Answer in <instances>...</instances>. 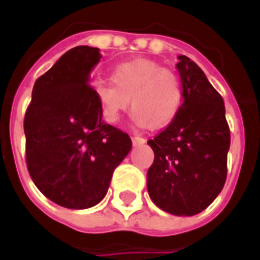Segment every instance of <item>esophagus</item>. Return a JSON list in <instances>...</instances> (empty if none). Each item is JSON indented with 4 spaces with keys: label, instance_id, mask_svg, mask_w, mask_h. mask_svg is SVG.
Returning <instances> with one entry per match:
<instances>
[{
    "label": "esophagus",
    "instance_id": "obj_1",
    "mask_svg": "<svg viewBox=\"0 0 260 260\" xmlns=\"http://www.w3.org/2000/svg\"><path fill=\"white\" fill-rule=\"evenodd\" d=\"M132 143H134V146H143L146 143V139L140 138V136H134L132 138Z\"/></svg>",
    "mask_w": 260,
    "mask_h": 260
}]
</instances>
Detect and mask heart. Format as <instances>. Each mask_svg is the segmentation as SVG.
I'll list each match as a JSON object with an SVG mask.
<instances>
[{
	"instance_id": "1",
	"label": "heart",
	"mask_w": 260,
	"mask_h": 260,
	"mask_svg": "<svg viewBox=\"0 0 260 260\" xmlns=\"http://www.w3.org/2000/svg\"><path fill=\"white\" fill-rule=\"evenodd\" d=\"M94 95L108 122H117L131 106L138 126L160 129L173 122L181 109V79L148 59H135L114 67L112 81L94 86Z\"/></svg>"
}]
</instances>
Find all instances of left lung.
<instances>
[{
    "label": "left lung",
    "mask_w": 260,
    "mask_h": 260,
    "mask_svg": "<svg viewBox=\"0 0 260 260\" xmlns=\"http://www.w3.org/2000/svg\"><path fill=\"white\" fill-rule=\"evenodd\" d=\"M181 109L166 129L148 144L155 159L147 189L156 206L175 216H194L214 201L226 179L230 126L224 100L204 71L185 55L178 56Z\"/></svg>",
    "instance_id": "left-lung-1"
}]
</instances>
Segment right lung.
I'll use <instances>...</instances> for the list:
<instances>
[{"instance_id": "1", "label": "right lung", "mask_w": 260, "mask_h": 260, "mask_svg": "<svg viewBox=\"0 0 260 260\" xmlns=\"http://www.w3.org/2000/svg\"><path fill=\"white\" fill-rule=\"evenodd\" d=\"M98 48L67 51L35 82L24 118L26 166L38 189L69 209L97 205L114 169L132 148L125 132L105 124L90 73Z\"/></svg>"}]
</instances>
